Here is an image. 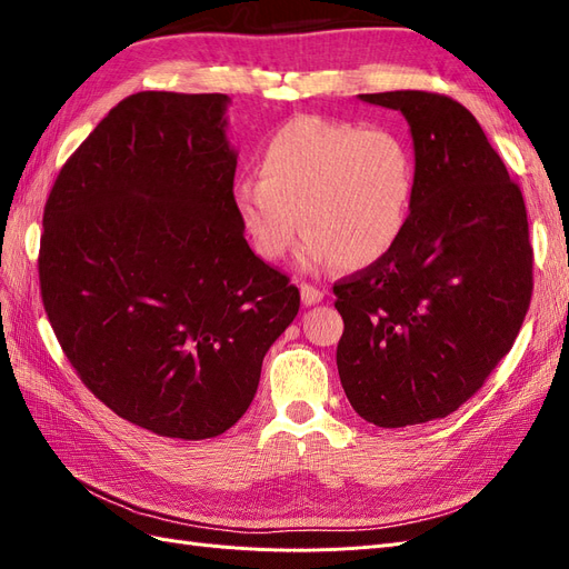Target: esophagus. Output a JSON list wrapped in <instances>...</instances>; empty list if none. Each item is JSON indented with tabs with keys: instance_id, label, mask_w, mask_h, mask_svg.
I'll use <instances>...</instances> for the list:
<instances>
[{
	"instance_id": "1",
	"label": "esophagus",
	"mask_w": 569,
	"mask_h": 569,
	"mask_svg": "<svg viewBox=\"0 0 569 569\" xmlns=\"http://www.w3.org/2000/svg\"><path fill=\"white\" fill-rule=\"evenodd\" d=\"M299 289H301V301L306 306H316V303H320L325 299L322 291L318 287H313V284H301Z\"/></svg>"
}]
</instances>
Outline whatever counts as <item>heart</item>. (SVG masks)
Returning a JSON list of instances; mask_svg holds the SVG:
<instances>
[{"instance_id":"b5f03b06","label":"heart","mask_w":569,"mask_h":569,"mask_svg":"<svg viewBox=\"0 0 569 569\" xmlns=\"http://www.w3.org/2000/svg\"><path fill=\"white\" fill-rule=\"evenodd\" d=\"M258 166L261 178H239L232 201L263 261H280L301 226V270H363L382 261L408 226L416 159L391 128L297 116L268 137Z\"/></svg>"}]
</instances>
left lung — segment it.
Wrapping results in <instances>:
<instances>
[{"mask_svg": "<svg viewBox=\"0 0 569 569\" xmlns=\"http://www.w3.org/2000/svg\"><path fill=\"white\" fill-rule=\"evenodd\" d=\"M358 99L403 113L418 182L396 247L335 284L337 368L360 418L410 427L451 416L510 351L531 299L527 211L458 101L418 90Z\"/></svg>", "mask_w": 569, "mask_h": 569, "instance_id": "8db88e82", "label": "left lung"}]
</instances>
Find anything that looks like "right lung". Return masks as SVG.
Here are the masks:
<instances>
[{
  "label": "right lung",
  "mask_w": 569,
  "mask_h": 569,
  "mask_svg": "<svg viewBox=\"0 0 569 569\" xmlns=\"http://www.w3.org/2000/svg\"><path fill=\"white\" fill-rule=\"evenodd\" d=\"M228 104L123 99L66 161L42 220L44 311L80 380L116 416L184 441L244 416L301 301L239 226Z\"/></svg>",
  "instance_id": "add662e5"
}]
</instances>
